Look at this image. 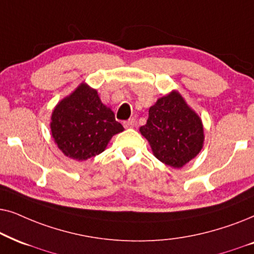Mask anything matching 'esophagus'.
<instances>
[{"mask_svg":"<svg viewBox=\"0 0 254 254\" xmlns=\"http://www.w3.org/2000/svg\"><path fill=\"white\" fill-rule=\"evenodd\" d=\"M134 124H136V121H134V118H130V120L123 122L124 127H134Z\"/></svg>","mask_w":254,"mask_h":254,"instance_id":"1","label":"esophagus"}]
</instances>
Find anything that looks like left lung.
Returning a JSON list of instances; mask_svg holds the SVG:
<instances>
[{
	"label": "left lung",
	"instance_id": "left-lung-1",
	"mask_svg": "<svg viewBox=\"0 0 254 254\" xmlns=\"http://www.w3.org/2000/svg\"><path fill=\"white\" fill-rule=\"evenodd\" d=\"M139 130L157 159L175 168L196 157L204 139L200 117L177 92L161 97L150 108L146 124Z\"/></svg>",
	"mask_w": 254,
	"mask_h": 254
}]
</instances>
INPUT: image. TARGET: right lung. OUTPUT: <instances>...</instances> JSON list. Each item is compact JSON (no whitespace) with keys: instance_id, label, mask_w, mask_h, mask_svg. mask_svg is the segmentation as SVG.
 Listing matches in <instances>:
<instances>
[{"instance_id":"1","label":"right lung","mask_w":254,"mask_h":254,"mask_svg":"<svg viewBox=\"0 0 254 254\" xmlns=\"http://www.w3.org/2000/svg\"><path fill=\"white\" fill-rule=\"evenodd\" d=\"M51 120L53 139L65 155L75 160L102 153L110 138L124 130L113 111L101 102L96 90L87 84L64 99Z\"/></svg>"}]
</instances>
